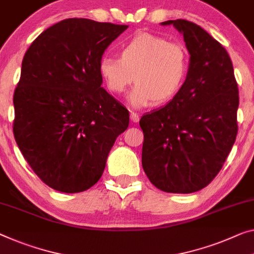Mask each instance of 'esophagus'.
Masks as SVG:
<instances>
[{
    "label": "esophagus",
    "instance_id": "obj_1",
    "mask_svg": "<svg viewBox=\"0 0 254 254\" xmlns=\"http://www.w3.org/2000/svg\"><path fill=\"white\" fill-rule=\"evenodd\" d=\"M130 120L132 123H138L139 115L136 114V112H130Z\"/></svg>",
    "mask_w": 254,
    "mask_h": 254
}]
</instances>
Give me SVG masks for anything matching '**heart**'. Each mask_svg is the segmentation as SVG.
I'll list each match as a JSON object with an SVG mask.
<instances>
[{
  "instance_id": "heart-1",
  "label": "heart",
  "mask_w": 254,
  "mask_h": 254,
  "mask_svg": "<svg viewBox=\"0 0 254 254\" xmlns=\"http://www.w3.org/2000/svg\"><path fill=\"white\" fill-rule=\"evenodd\" d=\"M189 53L179 43L153 34H138L125 43L120 58L103 57L100 73L109 91L122 94L134 81L129 103L144 108L166 103L177 94L189 71Z\"/></svg>"
}]
</instances>
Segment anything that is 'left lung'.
<instances>
[{
    "label": "left lung",
    "instance_id": "obj_1",
    "mask_svg": "<svg viewBox=\"0 0 254 254\" xmlns=\"http://www.w3.org/2000/svg\"><path fill=\"white\" fill-rule=\"evenodd\" d=\"M161 25L183 34L190 67L174 99L139 120L142 166L163 192L193 193L213 181L235 143L239 87L227 51L204 29L184 19Z\"/></svg>",
    "mask_w": 254,
    "mask_h": 254
}]
</instances>
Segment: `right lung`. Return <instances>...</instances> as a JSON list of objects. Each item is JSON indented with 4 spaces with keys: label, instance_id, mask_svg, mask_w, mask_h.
Instances as JSON below:
<instances>
[{
    "label": "right lung",
    "instance_id": "right-lung-1",
    "mask_svg": "<svg viewBox=\"0 0 254 254\" xmlns=\"http://www.w3.org/2000/svg\"><path fill=\"white\" fill-rule=\"evenodd\" d=\"M126 25L70 18L26 51L13 94V135L23 158L51 189L79 193L103 174L129 112L102 85L100 61Z\"/></svg>",
    "mask_w": 254,
    "mask_h": 254
}]
</instances>
